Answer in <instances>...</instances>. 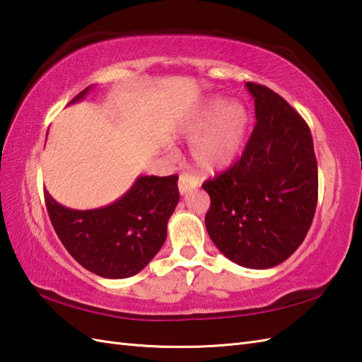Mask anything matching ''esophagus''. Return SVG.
Instances as JSON below:
<instances>
[{
    "instance_id": "obj_1",
    "label": "esophagus",
    "mask_w": 362,
    "mask_h": 362,
    "mask_svg": "<svg viewBox=\"0 0 362 362\" xmlns=\"http://www.w3.org/2000/svg\"><path fill=\"white\" fill-rule=\"evenodd\" d=\"M197 187V182L189 174H180L179 177V193L183 196L193 191Z\"/></svg>"
}]
</instances>
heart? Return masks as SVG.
I'll return each instance as SVG.
<instances>
[{
	"label": "heart",
	"mask_w": 362,
	"mask_h": 362,
	"mask_svg": "<svg viewBox=\"0 0 362 362\" xmlns=\"http://www.w3.org/2000/svg\"><path fill=\"white\" fill-rule=\"evenodd\" d=\"M250 126V113L243 103L211 98L191 115L183 134L191 138V157L204 173L226 171L240 158Z\"/></svg>",
	"instance_id": "heart-1"
}]
</instances>
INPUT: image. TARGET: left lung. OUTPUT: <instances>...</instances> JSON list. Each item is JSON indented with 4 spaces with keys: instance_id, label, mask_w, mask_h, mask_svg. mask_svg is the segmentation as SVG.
<instances>
[{
    "instance_id": "left-lung-1",
    "label": "left lung",
    "mask_w": 362,
    "mask_h": 362,
    "mask_svg": "<svg viewBox=\"0 0 362 362\" xmlns=\"http://www.w3.org/2000/svg\"><path fill=\"white\" fill-rule=\"evenodd\" d=\"M257 124L241 158L206 180L205 227L233 263L269 269L303 243L317 205V161L311 130L292 107L264 86L247 82Z\"/></svg>"
}]
</instances>
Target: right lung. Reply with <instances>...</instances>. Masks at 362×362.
Instances as JSON below:
<instances>
[{
    "label": "right lung",
    "mask_w": 362,
    "mask_h": 362,
    "mask_svg": "<svg viewBox=\"0 0 362 362\" xmlns=\"http://www.w3.org/2000/svg\"><path fill=\"white\" fill-rule=\"evenodd\" d=\"M87 87L73 103L82 101ZM177 175H140L118 201L95 210H71L45 189L51 224L70 255L104 279H127L148 266L166 240L179 202Z\"/></svg>",
    "instance_id": "1"
}]
</instances>
